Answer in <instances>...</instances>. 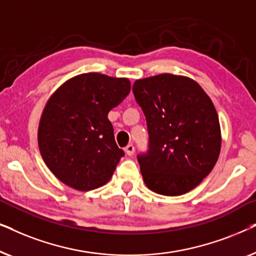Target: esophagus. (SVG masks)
Wrapping results in <instances>:
<instances>
[{
  "instance_id": "1",
  "label": "esophagus",
  "mask_w": 256,
  "mask_h": 256,
  "mask_svg": "<svg viewBox=\"0 0 256 256\" xmlns=\"http://www.w3.org/2000/svg\"><path fill=\"white\" fill-rule=\"evenodd\" d=\"M124 152H126V154H127L128 156L134 155V152H135V146H132V144H128V146L124 148Z\"/></svg>"
}]
</instances>
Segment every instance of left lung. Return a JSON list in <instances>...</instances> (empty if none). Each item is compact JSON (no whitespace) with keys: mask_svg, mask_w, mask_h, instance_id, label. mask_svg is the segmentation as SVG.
<instances>
[{"mask_svg":"<svg viewBox=\"0 0 256 256\" xmlns=\"http://www.w3.org/2000/svg\"><path fill=\"white\" fill-rule=\"evenodd\" d=\"M149 150L138 156L146 188L164 196L191 191L211 172L222 148L218 113L194 79L170 73L136 80Z\"/></svg>","mask_w":256,"mask_h":256,"instance_id":"1","label":"left lung"}]
</instances>
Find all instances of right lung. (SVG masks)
Segmentation results:
<instances>
[{
  "label": "right lung",
  "mask_w": 256,
  "mask_h": 256,
  "mask_svg": "<svg viewBox=\"0 0 256 256\" xmlns=\"http://www.w3.org/2000/svg\"><path fill=\"white\" fill-rule=\"evenodd\" d=\"M130 92L128 78L82 73L50 96L38 126V146L51 172L78 191L102 186L124 155L108 113Z\"/></svg>",
  "instance_id": "obj_1"
}]
</instances>
